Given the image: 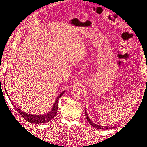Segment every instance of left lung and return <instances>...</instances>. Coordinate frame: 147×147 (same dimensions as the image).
<instances>
[{
	"label": "left lung",
	"instance_id": "8db88e82",
	"mask_svg": "<svg viewBox=\"0 0 147 147\" xmlns=\"http://www.w3.org/2000/svg\"><path fill=\"white\" fill-rule=\"evenodd\" d=\"M84 112H85V116H86V118L87 120L88 121V122L90 123V124H91V125L92 126L94 127H96L97 129H104V130L105 129H113V128H115L114 127H107V126H102L98 125V124H95L94 123H93L91 121V120L90 119V118H89L88 115V113L86 112V109H84Z\"/></svg>",
	"mask_w": 147,
	"mask_h": 147
}]
</instances>
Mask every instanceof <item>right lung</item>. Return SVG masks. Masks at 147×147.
Instances as JSON below:
<instances>
[{
    "label": "right lung",
    "instance_id": "add662e5",
    "mask_svg": "<svg viewBox=\"0 0 147 147\" xmlns=\"http://www.w3.org/2000/svg\"><path fill=\"white\" fill-rule=\"evenodd\" d=\"M5 90H6L5 88ZM5 91H6L7 94H8L6 90H5ZM65 92V91H63L61 92V94H60L58 96H57L56 101L55 102V104H53L51 110L50 112H48L46 114L37 115H30V114L26 113L24 112H22L21 110L18 109L16 107H15V109L17 111V112L20 114V115H21V117H23L25 119V120H26V121L28 122H30V123H35V124H42V123H48L51 119H52L53 118H54L56 116V115L57 114V109H58V100L61 97V96L63 95ZM11 103H12V102H11ZM12 104H13L12 103Z\"/></svg>",
    "mask_w": 147,
    "mask_h": 147
}]
</instances>
